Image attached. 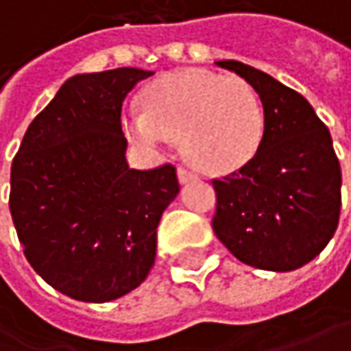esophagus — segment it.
<instances>
[{"mask_svg":"<svg viewBox=\"0 0 351 351\" xmlns=\"http://www.w3.org/2000/svg\"><path fill=\"white\" fill-rule=\"evenodd\" d=\"M198 176L193 173V171H189V169H184V167H180L178 169V180L182 182V184H186V182H193V180H196Z\"/></svg>","mask_w":351,"mask_h":351,"instance_id":"1","label":"esophagus"}]
</instances>
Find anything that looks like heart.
Instances as JSON below:
<instances>
[{"label":"heart","mask_w":351,"mask_h":351,"mask_svg":"<svg viewBox=\"0 0 351 351\" xmlns=\"http://www.w3.org/2000/svg\"><path fill=\"white\" fill-rule=\"evenodd\" d=\"M121 123L145 149H165L182 136L186 156L208 175L248 165L264 136V109L254 87L237 75L204 69L156 79L145 93V109L127 111Z\"/></svg>","instance_id":"heart-1"}]
</instances>
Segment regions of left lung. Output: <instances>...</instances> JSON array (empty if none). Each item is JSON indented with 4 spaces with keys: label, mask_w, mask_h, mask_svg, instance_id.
<instances>
[{
    "label": "left lung",
    "mask_w": 351,
    "mask_h": 351,
    "mask_svg": "<svg viewBox=\"0 0 351 351\" xmlns=\"http://www.w3.org/2000/svg\"><path fill=\"white\" fill-rule=\"evenodd\" d=\"M217 65L254 87L264 136L248 165L213 180L215 234L248 266L296 270L326 248L340 220L341 171L330 131L302 95L268 73L240 61Z\"/></svg>",
    "instance_id": "8db88e82"
}]
</instances>
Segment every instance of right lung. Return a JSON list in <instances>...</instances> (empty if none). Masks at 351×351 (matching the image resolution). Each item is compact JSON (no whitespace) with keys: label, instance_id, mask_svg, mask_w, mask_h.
<instances>
[{"label":"right lung","instance_id":"obj_1","mask_svg":"<svg viewBox=\"0 0 351 351\" xmlns=\"http://www.w3.org/2000/svg\"><path fill=\"white\" fill-rule=\"evenodd\" d=\"M153 71L67 79L32 121L11 165L10 210L23 254L57 292L111 302L149 276L156 226L180 191L176 169L127 162L123 101Z\"/></svg>","mask_w":351,"mask_h":351}]
</instances>
